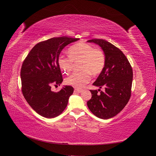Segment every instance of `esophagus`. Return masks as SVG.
I'll return each mask as SVG.
<instances>
[{"mask_svg":"<svg viewBox=\"0 0 156 156\" xmlns=\"http://www.w3.org/2000/svg\"><path fill=\"white\" fill-rule=\"evenodd\" d=\"M74 91L76 92H78V93H80V92H82V89H78V88L77 89V88H76V89H75Z\"/></svg>","mask_w":156,"mask_h":156,"instance_id":"34e87169","label":"esophagus"}]
</instances>
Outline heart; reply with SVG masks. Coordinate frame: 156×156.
Masks as SVG:
<instances>
[{
    "label": "heart",
    "mask_w": 156,
    "mask_h": 156,
    "mask_svg": "<svg viewBox=\"0 0 156 156\" xmlns=\"http://www.w3.org/2000/svg\"><path fill=\"white\" fill-rule=\"evenodd\" d=\"M69 56L60 54L58 57L59 68L64 73H68L73 68V62L81 60V72L72 73L66 78V83L74 88H82L91 80V73L93 75L101 74L105 66V55L100 49L93 45L78 43L69 48Z\"/></svg>",
    "instance_id": "b5f03b06"
}]
</instances>
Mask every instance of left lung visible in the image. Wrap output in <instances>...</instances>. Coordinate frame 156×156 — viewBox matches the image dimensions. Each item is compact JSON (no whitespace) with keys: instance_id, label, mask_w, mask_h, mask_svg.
Returning a JSON list of instances; mask_svg holds the SVG:
<instances>
[{"instance_id":"1","label":"left lung","mask_w":156,"mask_h":156,"mask_svg":"<svg viewBox=\"0 0 156 156\" xmlns=\"http://www.w3.org/2000/svg\"><path fill=\"white\" fill-rule=\"evenodd\" d=\"M100 46L105 55L103 70L93 83L101 89L90 90V100L87 102L90 111L97 117L108 119L119 113L127 104L131 97L133 70L127 58L120 49L104 39L87 41Z\"/></svg>"}]
</instances>
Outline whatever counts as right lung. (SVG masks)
<instances>
[{
	"label": "right lung",
	"instance_id": "right-lung-1",
	"mask_svg": "<svg viewBox=\"0 0 156 156\" xmlns=\"http://www.w3.org/2000/svg\"><path fill=\"white\" fill-rule=\"evenodd\" d=\"M68 37H53L36 44L23 62L21 79L22 92L34 110L42 117H57L67 107L73 94L71 86H64L57 92L51 85H60L63 81L58 57L66 45L79 40Z\"/></svg>",
	"mask_w": 156,
	"mask_h": 156
}]
</instances>
